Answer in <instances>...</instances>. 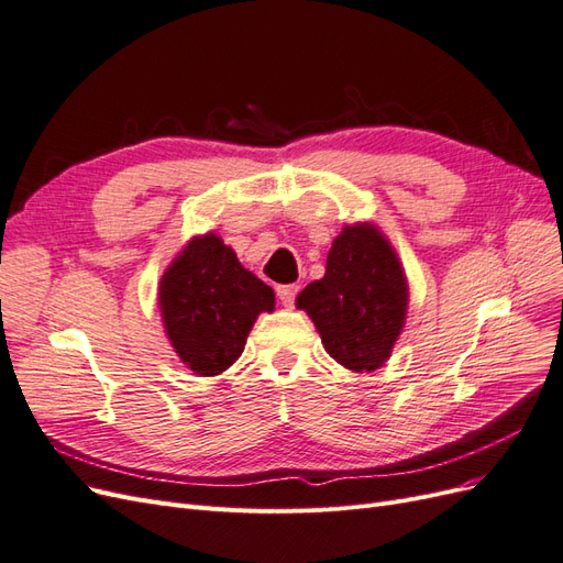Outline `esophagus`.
Instances as JSON below:
<instances>
[{"label":"esophagus","mask_w":563,"mask_h":563,"mask_svg":"<svg viewBox=\"0 0 563 563\" xmlns=\"http://www.w3.org/2000/svg\"><path fill=\"white\" fill-rule=\"evenodd\" d=\"M298 291H300L298 284H286V286H279V288H277V296H279L282 305H286V308H291V305L296 302Z\"/></svg>","instance_id":"obj_1"}]
</instances>
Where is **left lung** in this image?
Instances as JSON below:
<instances>
[{
	"label": "left lung",
	"mask_w": 563,
	"mask_h": 563,
	"mask_svg": "<svg viewBox=\"0 0 563 563\" xmlns=\"http://www.w3.org/2000/svg\"><path fill=\"white\" fill-rule=\"evenodd\" d=\"M321 345L352 373L378 371L395 350L408 312V279L395 246L371 223L343 225L323 277L296 298Z\"/></svg>",
	"instance_id": "1"
}]
</instances>
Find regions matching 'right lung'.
I'll use <instances>...</instances> for the list:
<instances>
[{"label":"right lung","instance_id":"right-lung-1","mask_svg":"<svg viewBox=\"0 0 563 563\" xmlns=\"http://www.w3.org/2000/svg\"><path fill=\"white\" fill-rule=\"evenodd\" d=\"M157 298L168 343L201 378L240 360L255 319L275 310V291L216 232L190 236L164 269Z\"/></svg>","mask_w":563,"mask_h":563}]
</instances>
